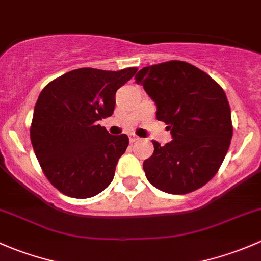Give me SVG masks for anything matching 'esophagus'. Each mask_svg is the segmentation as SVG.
Masks as SVG:
<instances>
[{
    "mask_svg": "<svg viewBox=\"0 0 261 261\" xmlns=\"http://www.w3.org/2000/svg\"><path fill=\"white\" fill-rule=\"evenodd\" d=\"M128 139H130V143H136V141L140 140V138L136 135H134V134H130V135H128Z\"/></svg>",
    "mask_w": 261,
    "mask_h": 261,
    "instance_id": "34e87169",
    "label": "esophagus"
}]
</instances>
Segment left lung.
Returning <instances> with one entry per match:
<instances>
[{"mask_svg":"<svg viewBox=\"0 0 261 261\" xmlns=\"http://www.w3.org/2000/svg\"><path fill=\"white\" fill-rule=\"evenodd\" d=\"M135 80L173 136L164 146L152 141L154 152L143 164L147 180L170 194L203 187L220 169L232 138L225 91L203 70L180 60L143 68Z\"/></svg>","mask_w":261,"mask_h":261,"instance_id":"left-lung-1","label":"left lung"}]
</instances>
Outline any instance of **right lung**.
Masks as SVG:
<instances>
[{"instance_id":"right-lung-1","label":"right lung","mask_w":261,"mask_h":261,"mask_svg":"<svg viewBox=\"0 0 261 261\" xmlns=\"http://www.w3.org/2000/svg\"><path fill=\"white\" fill-rule=\"evenodd\" d=\"M138 68L70 70L44 87L34 109L30 139L44 174L65 196L89 198L114 179L128 145L97 123L115 110V94Z\"/></svg>"}]
</instances>
